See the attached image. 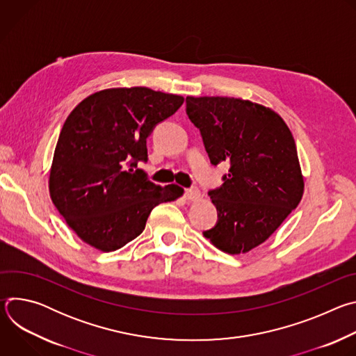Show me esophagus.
Here are the masks:
<instances>
[{"label":"esophagus","instance_id":"1","mask_svg":"<svg viewBox=\"0 0 356 356\" xmlns=\"http://www.w3.org/2000/svg\"><path fill=\"white\" fill-rule=\"evenodd\" d=\"M201 197V193H200V190L198 188H187L186 191H184V198L187 200V201H197L198 198Z\"/></svg>","mask_w":356,"mask_h":356}]
</instances>
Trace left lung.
Returning <instances> with one entry per match:
<instances>
[{
	"label": "left lung",
	"instance_id": "left-lung-1",
	"mask_svg": "<svg viewBox=\"0 0 356 356\" xmlns=\"http://www.w3.org/2000/svg\"><path fill=\"white\" fill-rule=\"evenodd\" d=\"M186 113L200 129L210 162L229 163L209 191L217 224L202 232L238 255L265 242L298 206L304 181L293 135L270 108L234 97H187Z\"/></svg>",
	"mask_w": 356,
	"mask_h": 356
}]
</instances>
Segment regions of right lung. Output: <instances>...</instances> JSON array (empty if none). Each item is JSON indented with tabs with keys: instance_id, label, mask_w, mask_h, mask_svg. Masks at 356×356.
I'll use <instances>...</instances> for the list:
<instances>
[{
	"instance_id": "right-lung-1",
	"label": "right lung",
	"mask_w": 356,
	"mask_h": 356,
	"mask_svg": "<svg viewBox=\"0 0 356 356\" xmlns=\"http://www.w3.org/2000/svg\"><path fill=\"white\" fill-rule=\"evenodd\" d=\"M181 95L147 87L91 94L67 117L49 176L54 204L86 243L111 252L135 239L161 202L183 194L138 169L146 138L183 104Z\"/></svg>"
}]
</instances>
